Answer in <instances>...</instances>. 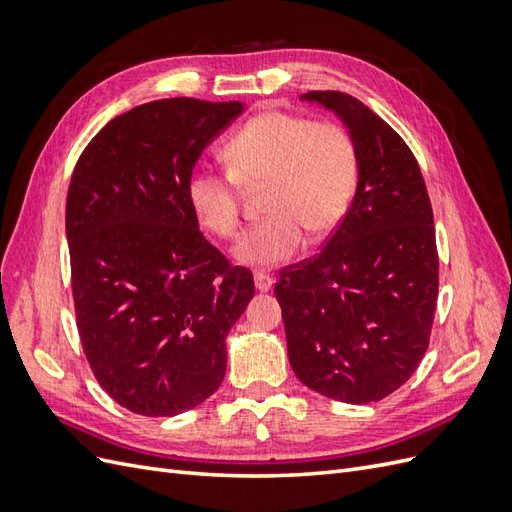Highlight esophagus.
Listing matches in <instances>:
<instances>
[{"label":"esophagus","instance_id":"34e87169","mask_svg":"<svg viewBox=\"0 0 512 512\" xmlns=\"http://www.w3.org/2000/svg\"><path fill=\"white\" fill-rule=\"evenodd\" d=\"M254 286H256V290H260V292H267V290H271V286H273V277L267 275V273L258 271V273H254Z\"/></svg>","mask_w":512,"mask_h":512}]
</instances>
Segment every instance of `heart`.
<instances>
[{
    "label": "heart",
    "mask_w": 512,
    "mask_h": 512,
    "mask_svg": "<svg viewBox=\"0 0 512 512\" xmlns=\"http://www.w3.org/2000/svg\"><path fill=\"white\" fill-rule=\"evenodd\" d=\"M228 170L198 168L185 183L198 224L211 235L235 237L241 188H262L269 215L232 250L237 262L273 269L297 254L309 232L324 239L344 220L359 177L350 134L331 121L269 111L256 115L224 145Z\"/></svg>",
    "instance_id": "b5f03b06"
}]
</instances>
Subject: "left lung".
<instances>
[{"label": "left lung", "mask_w": 512, "mask_h": 512, "mask_svg": "<svg viewBox=\"0 0 512 512\" xmlns=\"http://www.w3.org/2000/svg\"><path fill=\"white\" fill-rule=\"evenodd\" d=\"M301 100L344 121L359 181L324 250L275 284L288 359L312 391L371 404L397 391L429 346L438 301L433 211L421 168L389 123L342 91Z\"/></svg>", "instance_id": "8db88e82"}]
</instances>
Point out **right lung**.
<instances>
[{
  "mask_svg": "<svg viewBox=\"0 0 512 512\" xmlns=\"http://www.w3.org/2000/svg\"><path fill=\"white\" fill-rule=\"evenodd\" d=\"M241 102L166 98L134 106L74 166L66 237L76 327L91 371L119 406L175 416L226 374V337L254 297L188 203L185 183Z\"/></svg>",
  "mask_w": 512,
  "mask_h": 512,
  "instance_id": "add662e5",
  "label": "right lung"
}]
</instances>
